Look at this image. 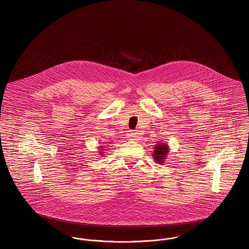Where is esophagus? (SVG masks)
Instances as JSON below:
<instances>
[{"label": "esophagus", "instance_id": "1", "mask_svg": "<svg viewBox=\"0 0 249 249\" xmlns=\"http://www.w3.org/2000/svg\"><path fill=\"white\" fill-rule=\"evenodd\" d=\"M127 137H128V139H131V140H133L134 138L136 137V133L134 132V131H129L128 133H127Z\"/></svg>", "mask_w": 249, "mask_h": 249}]
</instances>
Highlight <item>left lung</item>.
<instances>
[{
  "mask_svg": "<svg viewBox=\"0 0 249 249\" xmlns=\"http://www.w3.org/2000/svg\"><path fill=\"white\" fill-rule=\"evenodd\" d=\"M169 153V146L166 143H159L156 144L153 151V159L158 164H163L165 161L166 156Z\"/></svg>",
  "mask_w": 249,
  "mask_h": 249,
  "instance_id": "obj_1",
  "label": "left lung"
}]
</instances>
